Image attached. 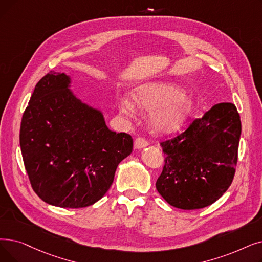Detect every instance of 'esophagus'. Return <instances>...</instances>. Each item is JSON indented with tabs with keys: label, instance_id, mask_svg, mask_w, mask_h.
<instances>
[{
	"label": "esophagus",
	"instance_id": "obj_1",
	"mask_svg": "<svg viewBox=\"0 0 262 262\" xmlns=\"http://www.w3.org/2000/svg\"><path fill=\"white\" fill-rule=\"evenodd\" d=\"M147 144H149V142H147V140L142 138V137H137L134 141V145H135L136 149H141V147H144Z\"/></svg>",
	"mask_w": 262,
	"mask_h": 262
}]
</instances>
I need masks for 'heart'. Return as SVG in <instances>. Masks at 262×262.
I'll list each match as a JSON object with an SVG mask.
<instances>
[{"label": "heart", "mask_w": 262, "mask_h": 262, "mask_svg": "<svg viewBox=\"0 0 262 262\" xmlns=\"http://www.w3.org/2000/svg\"><path fill=\"white\" fill-rule=\"evenodd\" d=\"M135 104L145 111H153L151 124L158 132H171L179 128L188 117L191 100L182 95V90L167 82H151L134 91ZM119 108L124 115H132L135 105L128 98L119 100Z\"/></svg>", "instance_id": "b5f03b06"}]
</instances>
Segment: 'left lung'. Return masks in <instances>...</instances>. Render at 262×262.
Listing matches in <instances>:
<instances>
[{"label": "left lung", "mask_w": 262, "mask_h": 262, "mask_svg": "<svg viewBox=\"0 0 262 262\" xmlns=\"http://www.w3.org/2000/svg\"><path fill=\"white\" fill-rule=\"evenodd\" d=\"M240 115L231 103L213 106L174 138L161 142L165 154L156 189L170 206L208 207L229 188L235 173Z\"/></svg>", "instance_id": "obj_1"}]
</instances>
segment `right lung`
<instances>
[{
	"label": "right lung",
	"mask_w": 262,
	"mask_h": 262,
	"mask_svg": "<svg viewBox=\"0 0 262 262\" xmlns=\"http://www.w3.org/2000/svg\"><path fill=\"white\" fill-rule=\"evenodd\" d=\"M70 83V77L52 71L37 82L22 116L20 147L36 195L78 209L106 194L118 165L133 151V138L110 130L101 112L76 98Z\"/></svg>",
	"instance_id": "1"
}]
</instances>
